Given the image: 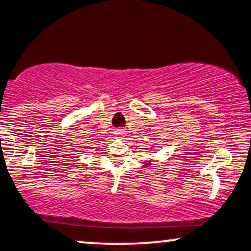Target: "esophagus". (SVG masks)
I'll return each instance as SVG.
<instances>
[{"label": "esophagus", "mask_w": 251, "mask_h": 251, "mask_svg": "<svg viewBox=\"0 0 251 251\" xmlns=\"http://www.w3.org/2000/svg\"><path fill=\"white\" fill-rule=\"evenodd\" d=\"M117 134H123V131H122V129H119V131H117Z\"/></svg>", "instance_id": "1"}]
</instances>
